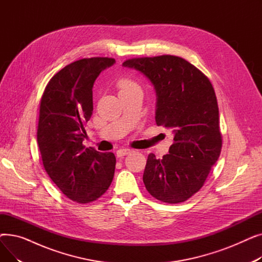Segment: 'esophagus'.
Segmentation results:
<instances>
[{"label": "esophagus", "mask_w": 262, "mask_h": 262, "mask_svg": "<svg viewBox=\"0 0 262 262\" xmlns=\"http://www.w3.org/2000/svg\"><path fill=\"white\" fill-rule=\"evenodd\" d=\"M132 152V149L129 148H120L117 150V156L118 157H123V156H126L127 154H129Z\"/></svg>", "instance_id": "34e87169"}]
</instances>
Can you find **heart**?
Wrapping results in <instances>:
<instances>
[{"label":"heart","instance_id":"heart-1","mask_svg":"<svg viewBox=\"0 0 262 262\" xmlns=\"http://www.w3.org/2000/svg\"><path fill=\"white\" fill-rule=\"evenodd\" d=\"M117 86H118L120 92H122V91H125V90H127V89H129V88H132V87H134V86H137V85L135 84V82H134L133 80H130L129 78L122 77V78H120V79L118 80Z\"/></svg>","mask_w":262,"mask_h":262}]
</instances>
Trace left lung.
<instances>
[{
  "mask_svg": "<svg viewBox=\"0 0 262 262\" xmlns=\"http://www.w3.org/2000/svg\"><path fill=\"white\" fill-rule=\"evenodd\" d=\"M143 73L157 93L156 124L172 129L169 154L147 156L143 183L163 203H182L194 195L221 154L216 95L209 78L186 59L173 55L136 57L123 62Z\"/></svg>",
  "mask_w": 262,
  "mask_h": 262,
  "instance_id": "8db88e82",
  "label": "left lung"
}]
</instances>
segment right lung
<instances>
[{"mask_svg": "<svg viewBox=\"0 0 262 262\" xmlns=\"http://www.w3.org/2000/svg\"><path fill=\"white\" fill-rule=\"evenodd\" d=\"M114 63L108 57L76 60L50 79L41 96L37 142L43 168L62 193L79 204L100 199L114 180L115 154L82 144L93 110V84Z\"/></svg>", "mask_w": 262, "mask_h": 262, "instance_id": "obj_1", "label": "right lung"}]
</instances>
